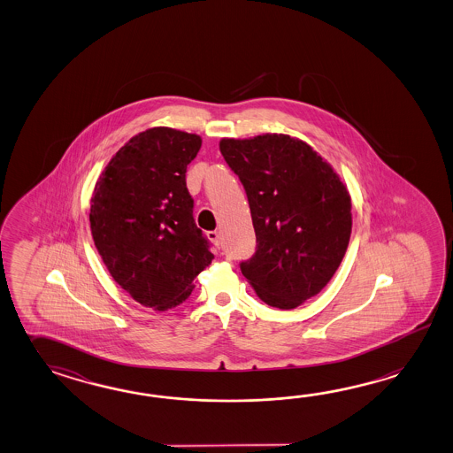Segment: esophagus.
<instances>
[{
    "label": "esophagus",
    "mask_w": 453,
    "mask_h": 453,
    "mask_svg": "<svg viewBox=\"0 0 453 453\" xmlns=\"http://www.w3.org/2000/svg\"><path fill=\"white\" fill-rule=\"evenodd\" d=\"M208 239L216 245V249H221L222 241H221V234L218 231L208 232Z\"/></svg>",
    "instance_id": "obj_1"
}]
</instances>
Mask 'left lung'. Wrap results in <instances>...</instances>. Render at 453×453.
<instances>
[{
	"label": "left lung",
	"instance_id": "8db88e82",
	"mask_svg": "<svg viewBox=\"0 0 453 453\" xmlns=\"http://www.w3.org/2000/svg\"><path fill=\"white\" fill-rule=\"evenodd\" d=\"M250 204L257 251L242 274L265 303L289 311L317 296L351 237V196L312 146L289 134L222 138Z\"/></svg>",
	"mask_w": 453,
	"mask_h": 453
}]
</instances>
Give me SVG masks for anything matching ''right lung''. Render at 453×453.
Returning a JSON list of instances; mask_svg holds the SVG:
<instances>
[{
  "label": "right lung",
  "instance_id": "add662e5",
  "mask_svg": "<svg viewBox=\"0 0 453 453\" xmlns=\"http://www.w3.org/2000/svg\"><path fill=\"white\" fill-rule=\"evenodd\" d=\"M200 148L198 134L141 131L111 157L92 193L89 221L102 262L121 289L159 312L188 299L214 258L185 181Z\"/></svg>",
  "mask_w": 453,
  "mask_h": 453
}]
</instances>
